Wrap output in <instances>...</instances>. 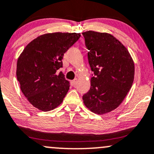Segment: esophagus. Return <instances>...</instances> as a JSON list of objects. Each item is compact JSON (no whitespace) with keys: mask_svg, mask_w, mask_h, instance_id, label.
Returning a JSON list of instances; mask_svg holds the SVG:
<instances>
[{"mask_svg":"<svg viewBox=\"0 0 154 154\" xmlns=\"http://www.w3.org/2000/svg\"><path fill=\"white\" fill-rule=\"evenodd\" d=\"M77 79H74V80L71 81V84H72V86H75L76 84H77Z\"/></svg>","mask_w":154,"mask_h":154,"instance_id":"esophagus-1","label":"esophagus"}]
</instances>
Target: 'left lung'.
Here are the masks:
<instances>
[{"instance_id": "1", "label": "left lung", "mask_w": 154, "mask_h": 154, "mask_svg": "<svg viewBox=\"0 0 154 154\" xmlns=\"http://www.w3.org/2000/svg\"><path fill=\"white\" fill-rule=\"evenodd\" d=\"M89 52L88 58L94 77L91 88L82 96L91 112L105 114L122 103L132 86L134 63L126 47L107 33H82Z\"/></svg>"}]
</instances>
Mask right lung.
I'll use <instances>...</instances> for the list:
<instances>
[{"instance_id":"right-lung-1","label":"right lung","mask_w":154,"mask_h":154,"mask_svg":"<svg viewBox=\"0 0 154 154\" xmlns=\"http://www.w3.org/2000/svg\"><path fill=\"white\" fill-rule=\"evenodd\" d=\"M80 37V33H45L30 42L20 54L17 77L33 107L47 112L63 102L70 85L58 70L63 66L64 53Z\"/></svg>"}]
</instances>
